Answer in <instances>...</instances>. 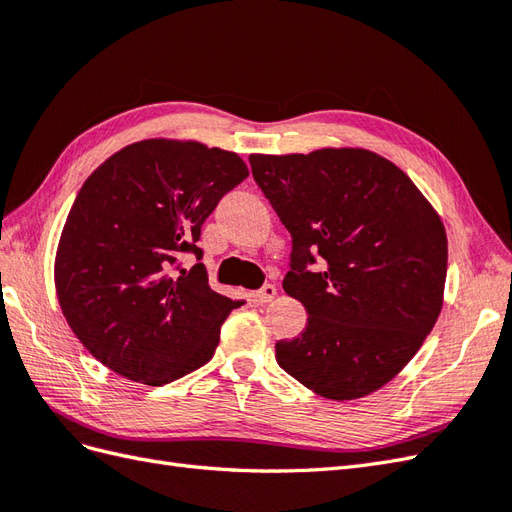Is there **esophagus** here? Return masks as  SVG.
<instances>
[{
    "label": "esophagus",
    "mask_w": 512,
    "mask_h": 512,
    "mask_svg": "<svg viewBox=\"0 0 512 512\" xmlns=\"http://www.w3.org/2000/svg\"><path fill=\"white\" fill-rule=\"evenodd\" d=\"M275 297H277V288H275L273 284H265L260 290L254 292V299H256L258 303H269V301H273Z\"/></svg>",
    "instance_id": "34e87169"
}]
</instances>
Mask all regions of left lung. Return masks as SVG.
Segmentation results:
<instances>
[{"label":"left lung","instance_id":"1","mask_svg":"<svg viewBox=\"0 0 512 512\" xmlns=\"http://www.w3.org/2000/svg\"><path fill=\"white\" fill-rule=\"evenodd\" d=\"M250 164L292 237L284 290L307 312L305 331L275 344L277 365L327 399L378 391L440 316L448 247L438 213L404 170L365 149Z\"/></svg>","mask_w":512,"mask_h":512}]
</instances>
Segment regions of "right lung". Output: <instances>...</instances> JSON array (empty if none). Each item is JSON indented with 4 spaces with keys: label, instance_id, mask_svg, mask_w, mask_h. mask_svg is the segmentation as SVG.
Wrapping results in <instances>:
<instances>
[{
    "label": "right lung",
    "instance_id": "1",
    "mask_svg": "<svg viewBox=\"0 0 512 512\" xmlns=\"http://www.w3.org/2000/svg\"><path fill=\"white\" fill-rule=\"evenodd\" d=\"M247 177L232 151L149 138L98 166L76 194L55 256L70 329L108 369L160 386L203 367L232 301L209 288L196 245L220 200Z\"/></svg>",
    "mask_w": 512,
    "mask_h": 512
}]
</instances>
